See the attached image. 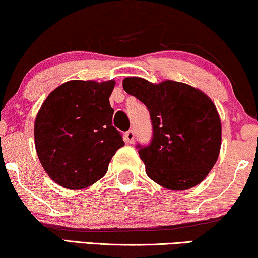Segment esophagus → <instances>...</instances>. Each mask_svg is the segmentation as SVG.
Masks as SVG:
<instances>
[{"label":"esophagus","instance_id":"obj_1","mask_svg":"<svg viewBox=\"0 0 258 258\" xmlns=\"http://www.w3.org/2000/svg\"><path fill=\"white\" fill-rule=\"evenodd\" d=\"M134 139H135V134H134L133 130H128V132L124 134V141L126 143H133Z\"/></svg>","mask_w":258,"mask_h":258}]
</instances>
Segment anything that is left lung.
<instances>
[{
    "mask_svg": "<svg viewBox=\"0 0 258 258\" xmlns=\"http://www.w3.org/2000/svg\"><path fill=\"white\" fill-rule=\"evenodd\" d=\"M123 89L150 113L153 140L139 146L147 175L172 190L199 185L218 160L222 145V123L210 97L185 83L154 84L140 77L123 79Z\"/></svg>",
    "mask_w": 258,
    "mask_h": 258,
    "instance_id": "8db88e82",
    "label": "left lung"
}]
</instances>
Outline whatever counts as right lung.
<instances>
[{"label": "right lung", "instance_id": "right-lung-1", "mask_svg": "<svg viewBox=\"0 0 258 258\" xmlns=\"http://www.w3.org/2000/svg\"><path fill=\"white\" fill-rule=\"evenodd\" d=\"M116 82L70 80L47 96L34 123L38 158L53 181L83 189L102 179L124 146L109 102Z\"/></svg>", "mask_w": 258, "mask_h": 258}]
</instances>
